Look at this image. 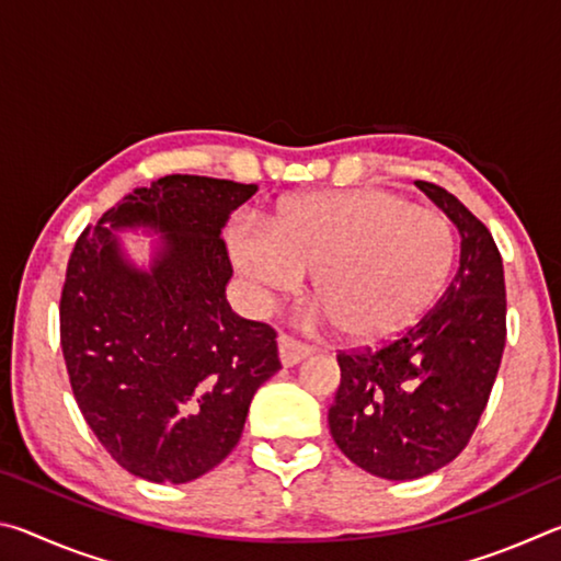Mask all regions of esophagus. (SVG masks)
<instances>
[{"mask_svg": "<svg viewBox=\"0 0 561 561\" xmlns=\"http://www.w3.org/2000/svg\"><path fill=\"white\" fill-rule=\"evenodd\" d=\"M277 344H279L282 366H287V368H289V366H297L299 360H304V358H307V356L311 354V348H309L307 344H301V341L291 339V336H287V334H279Z\"/></svg>", "mask_w": 561, "mask_h": 561, "instance_id": "obj_1", "label": "esophagus"}]
</instances>
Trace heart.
Wrapping results in <instances>:
<instances>
[{
    "label": "heart",
    "instance_id": "b5f03b06",
    "mask_svg": "<svg viewBox=\"0 0 561 561\" xmlns=\"http://www.w3.org/2000/svg\"><path fill=\"white\" fill-rule=\"evenodd\" d=\"M227 250L254 307L264 309L314 272L319 317L354 344H376L438 299L455 237L443 215L388 190L356 187L291 197L270 225L234 222Z\"/></svg>",
    "mask_w": 561,
    "mask_h": 561
}]
</instances>
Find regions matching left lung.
I'll return each mask as SVG.
<instances>
[{
    "mask_svg": "<svg viewBox=\"0 0 561 561\" xmlns=\"http://www.w3.org/2000/svg\"><path fill=\"white\" fill-rule=\"evenodd\" d=\"M460 234V264L438 304L378 351L339 354L331 438L358 468L415 480L468 445L505 351V272L495 240L458 197L415 180Z\"/></svg>",
    "mask_w": 561,
    "mask_h": 561,
    "instance_id": "obj_1",
    "label": "left lung"
}]
</instances>
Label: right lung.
<instances>
[{
  "mask_svg": "<svg viewBox=\"0 0 561 561\" xmlns=\"http://www.w3.org/2000/svg\"><path fill=\"white\" fill-rule=\"evenodd\" d=\"M257 185L165 175L136 187L76 242L61 294L66 371L89 428L121 468L190 482L240 440L277 334L237 317L220 234ZM121 231L158 233L149 260Z\"/></svg>",
  "mask_w": 561,
  "mask_h": 561,
  "instance_id": "1",
  "label": "right lung"
}]
</instances>
